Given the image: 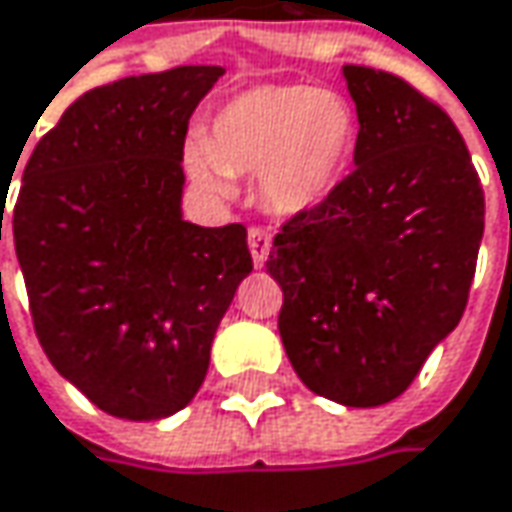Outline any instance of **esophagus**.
Masks as SVG:
<instances>
[{
  "label": "esophagus",
  "mask_w": 512,
  "mask_h": 512,
  "mask_svg": "<svg viewBox=\"0 0 512 512\" xmlns=\"http://www.w3.org/2000/svg\"><path fill=\"white\" fill-rule=\"evenodd\" d=\"M249 249H252L255 266H263L266 257H269V249H272V234L266 232V229H260V226H252L249 229Z\"/></svg>",
  "instance_id": "34e87169"
}]
</instances>
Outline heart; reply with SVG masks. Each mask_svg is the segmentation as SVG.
Returning <instances> with one entry per match:
<instances>
[{
    "instance_id": "b5f03b06",
    "label": "heart",
    "mask_w": 512,
    "mask_h": 512,
    "mask_svg": "<svg viewBox=\"0 0 512 512\" xmlns=\"http://www.w3.org/2000/svg\"><path fill=\"white\" fill-rule=\"evenodd\" d=\"M355 143L352 108L332 91L263 85L223 105L203 143L189 145V174L220 197L229 174H257L260 200L278 214L315 209L344 174Z\"/></svg>"
}]
</instances>
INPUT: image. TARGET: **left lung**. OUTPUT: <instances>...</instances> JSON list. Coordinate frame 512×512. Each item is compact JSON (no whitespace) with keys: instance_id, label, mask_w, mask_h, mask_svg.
Listing matches in <instances>:
<instances>
[{"instance_id":"left-lung-1","label":"left lung","mask_w":512,"mask_h":512,"mask_svg":"<svg viewBox=\"0 0 512 512\" xmlns=\"http://www.w3.org/2000/svg\"><path fill=\"white\" fill-rule=\"evenodd\" d=\"M355 168L275 234L280 341L298 378L344 407H381L461 321L484 191L447 111L410 82L344 65Z\"/></svg>"}]
</instances>
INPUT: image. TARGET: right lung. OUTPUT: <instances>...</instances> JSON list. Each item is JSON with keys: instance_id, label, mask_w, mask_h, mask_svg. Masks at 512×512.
<instances>
[{"instance_id": "obj_1", "label": "right lung", "mask_w": 512, "mask_h": 512, "mask_svg": "<svg viewBox=\"0 0 512 512\" xmlns=\"http://www.w3.org/2000/svg\"><path fill=\"white\" fill-rule=\"evenodd\" d=\"M220 77L217 65H180L91 88L22 171L11 226L36 338L117 418L189 404L252 272L240 223L203 229L180 212L189 120Z\"/></svg>"}]
</instances>
